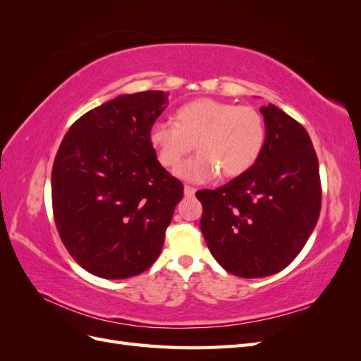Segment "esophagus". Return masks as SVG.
<instances>
[{
  "label": "esophagus",
  "mask_w": 361,
  "mask_h": 361,
  "mask_svg": "<svg viewBox=\"0 0 361 361\" xmlns=\"http://www.w3.org/2000/svg\"><path fill=\"white\" fill-rule=\"evenodd\" d=\"M183 192H185V195H187V197H192V195L195 194V188L190 187V185H185Z\"/></svg>",
  "instance_id": "esophagus-1"
}]
</instances>
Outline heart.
<instances>
[{"mask_svg": "<svg viewBox=\"0 0 361 361\" xmlns=\"http://www.w3.org/2000/svg\"><path fill=\"white\" fill-rule=\"evenodd\" d=\"M267 140V128L253 106L202 97L176 111V123L158 120L149 128V141L158 161L176 169L191 154H200L176 170L185 180L202 183L218 174L236 178L257 162Z\"/></svg>", "mask_w": 361, "mask_h": 361, "instance_id": "b5f03b06", "label": "heart"}]
</instances>
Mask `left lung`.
Here are the masks:
<instances>
[{
	"label": "left lung",
	"mask_w": 361,
	"mask_h": 361,
	"mask_svg": "<svg viewBox=\"0 0 361 361\" xmlns=\"http://www.w3.org/2000/svg\"><path fill=\"white\" fill-rule=\"evenodd\" d=\"M260 113L267 140L257 162L224 187L195 194L212 256L244 279L285 269L307 243L321 212L319 162L307 130L272 104Z\"/></svg>",
	"instance_id": "1"
}]
</instances>
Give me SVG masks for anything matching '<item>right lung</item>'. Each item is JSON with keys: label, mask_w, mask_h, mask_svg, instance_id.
<instances>
[{"label": "right lung", "mask_w": 361, "mask_h": 361, "mask_svg": "<svg viewBox=\"0 0 361 361\" xmlns=\"http://www.w3.org/2000/svg\"><path fill=\"white\" fill-rule=\"evenodd\" d=\"M169 93L120 94L71 126L54 159V220L64 247L90 274L120 280L159 256L183 187L157 159L149 128Z\"/></svg>", "instance_id": "1"}]
</instances>
